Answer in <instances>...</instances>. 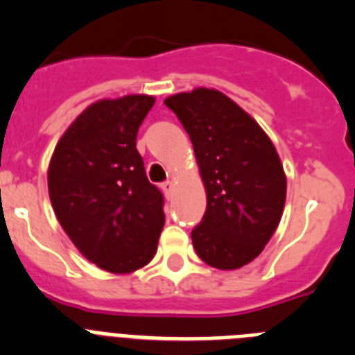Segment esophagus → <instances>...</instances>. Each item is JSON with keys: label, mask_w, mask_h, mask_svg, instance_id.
<instances>
[{"label": "esophagus", "mask_w": 355, "mask_h": 355, "mask_svg": "<svg viewBox=\"0 0 355 355\" xmlns=\"http://www.w3.org/2000/svg\"><path fill=\"white\" fill-rule=\"evenodd\" d=\"M162 190H163V193H165V197H171L172 190H174V183H172L171 180L165 181V183H162Z\"/></svg>", "instance_id": "1"}]
</instances>
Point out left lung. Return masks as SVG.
<instances>
[{
  "label": "left lung",
  "instance_id": "1",
  "mask_svg": "<svg viewBox=\"0 0 355 355\" xmlns=\"http://www.w3.org/2000/svg\"><path fill=\"white\" fill-rule=\"evenodd\" d=\"M165 105L190 135L206 188L193 249L213 268H241L261 254L283 216L286 174L277 150L258 122L218 90L174 94Z\"/></svg>",
  "mask_w": 355,
  "mask_h": 355
}]
</instances>
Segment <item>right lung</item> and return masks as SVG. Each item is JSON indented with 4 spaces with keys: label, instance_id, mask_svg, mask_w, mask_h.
I'll use <instances>...</instances> for the list:
<instances>
[{
    "label": "right lung",
    "instance_id": "1",
    "mask_svg": "<svg viewBox=\"0 0 355 355\" xmlns=\"http://www.w3.org/2000/svg\"><path fill=\"white\" fill-rule=\"evenodd\" d=\"M155 96L99 99L65 130L48 168L55 215L90 263L131 274L155 258L165 224L163 196L150 184L137 133Z\"/></svg>",
    "mask_w": 355,
    "mask_h": 355
}]
</instances>
